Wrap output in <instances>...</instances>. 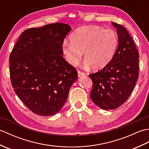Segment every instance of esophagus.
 <instances>
[{
	"label": "esophagus",
	"mask_w": 149,
	"mask_h": 149,
	"mask_svg": "<svg viewBox=\"0 0 149 149\" xmlns=\"http://www.w3.org/2000/svg\"><path fill=\"white\" fill-rule=\"evenodd\" d=\"M77 73H78V77H81L84 76V75H86V74H85V73L82 72H81V71H78Z\"/></svg>",
	"instance_id": "obj_1"
}]
</instances>
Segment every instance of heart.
<instances>
[{
  "label": "heart",
  "instance_id": "1",
  "mask_svg": "<svg viewBox=\"0 0 149 149\" xmlns=\"http://www.w3.org/2000/svg\"><path fill=\"white\" fill-rule=\"evenodd\" d=\"M71 42L62 43L61 51L65 60L76 66L84 52V65L100 70L105 67L115 56L118 45V37L112 29L96 26H83L70 37Z\"/></svg>",
  "mask_w": 149,
  "mask_h": 149
}]
</instances>
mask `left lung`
<instances>
[{
	"label": "left lung",
	"mask_w": 149,
	"mask_h": 149,
	"mask_svg": "<svg viewBox=\"0 0 149 149\" xmlns=\"http://www.w3.org/2000/svg\"><path fill=\"white\" fill-rule=\"evenodd\" d=\"M111 24L118 36L115 54L101 70L90 74L93 81L91 99L105 110L116 109L127 100L139 75V53L133 40L122 25Z\"/></svg>",
	"instance_id": "left-lung-1"
}]
</instances>
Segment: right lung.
<instances>
[{"mask_svg":"<svg viewBox=\"0 0 149 149\" xmlns=\"http://www.w3.org/2000/svg\"><path fill=\"white\" fill-rule=\"evenodd\" d=\"M71 27L55 23L21 34L9 56L13 88L36 115L52 116L64 105L77 79L76 70L63 58L61 45Z\"/></svg>","mask_w":149,"mask_h":149,"instance_id":"1","label":"right lung"}]
</instances>
